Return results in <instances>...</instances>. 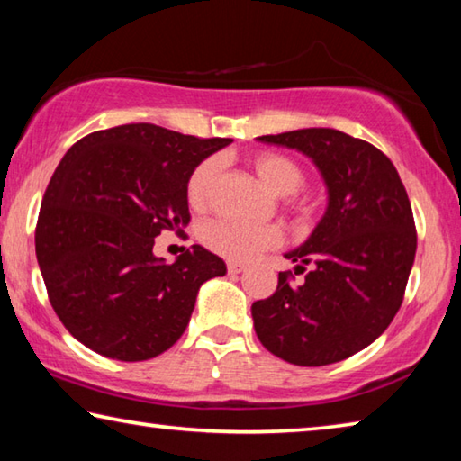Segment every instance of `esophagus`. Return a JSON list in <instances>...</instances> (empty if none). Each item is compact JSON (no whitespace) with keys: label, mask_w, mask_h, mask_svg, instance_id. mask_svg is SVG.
<instances>
[{"label":"esophagus","mask_w":461,"mask_h":461,"mask_svg":"<svg viewBox=\"0 0 461 461\" xmlns=\"http://www.w3.org/2000/svg\"><path fill=\"white\" fill-rule=\"evenodd\" d=\"M246 267L244 264H238V262H228V272L230 275H240V272H244Z\"/></svg>","instance_id":"1"}]
</instances>
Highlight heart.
I'll return each mask as SVG.
<instances>
[{"mask_svg": "<svg viewBox=\"0 0 461 461\" xmlns=\"http://www.w3.org/2000/svg\"><path fill=\"white\" fill-rule=\"evenodd\" d=\"M220 162L207 158L199 162L186 181V201L194 209H201L207 203L209 191L215 181ZM252 167L258 176L276 194H293L305 183V173L294 160L285 154L262 152L252 158ZM203 241L215 254L228 260L246 262L268 248L280 244V231L272 225H254L233 220H217L203 230Z\"/></svg>", "mask_w": 461, "mask_h": 461, "instance_id": "obj_1", "label": "heart"}]
</instances>
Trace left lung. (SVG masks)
Instances as JSON below:
<instances>
[{
    "mask_svg": "<svg viewBox=\"0 0 461 461\" xmlns=\"http://www.w3.org/2000/svg\"><path fill=\"white\" fill-rule=\"evenodd\" d=\"M315 162L327 209L305 244L285 254L305 283L280 272L272 296L252 305L270 354L296 366H327L380 338L402 305L417 252L409 194L386 154L331 128L256 138Z\"/></svg>",
    "mask_w": 461,
    "mask_h": 461,
    "instance_id": "1",
    "label": "left lung"
}]
</instances>
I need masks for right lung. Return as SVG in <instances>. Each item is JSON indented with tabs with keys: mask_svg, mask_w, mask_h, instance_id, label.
Wrapping results in <instances>:
<instances>
[{
	"mask_svg": "<svg viewBox=\"0 0 461 461\" xmlns=\"http://www.w3.org/2000/svg\"><path fill=\"white\" fill-rule=\"evenodd\" d=\"M228 144L126 123L62 156L38 215L36 258L54 313L83 346L142 362L185 333L201 285L228 268L199 244L167 264L152 252L154 238L186 228V181Z\"/></svg>",
	"mask_w": 461,
	"mask_h": 461,
	"instance_id": "right-lung-1",
	"label": "right lung"
}]
</instances>
